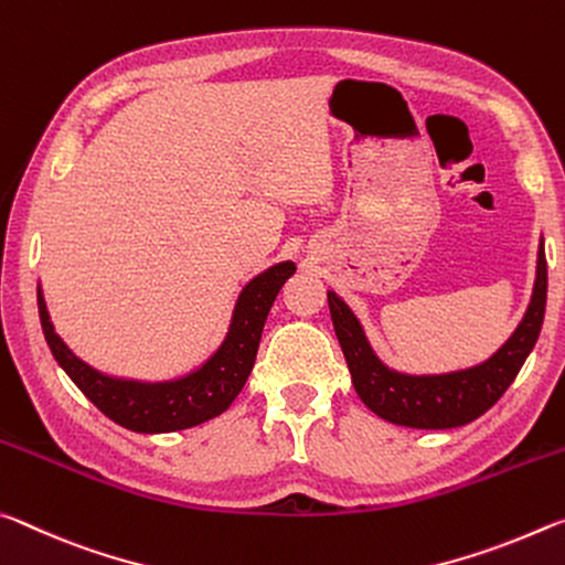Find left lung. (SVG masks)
<instances>
[{"mask_svg":"<svg viewBox=\"0 0 565 565\" xmlns=\"http://www.w3.org/2000/svg\"><path fill=\"white\" fill-rule=\"evenodd\" d=\"M545 292H548V267H545V249L541 243L531 305L521 326L486 363L443 375H408L387 367L370 348L353 310L332 290L328 292V305L360 401L383 420L395 425L443 430L476 420L495 405L498 397L515 381L518 370L523 367L541 335Z\"/></svg>","mask_w":565,"mask_h":565,"instance_id":"8db88e82","label":"left lung"}]
</instances>
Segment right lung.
Masks as SVG:
<instances>
[{
    "label": "right lung",
    "instance_id": "add662e5",
    "mask_svg": "<svg viewBox=\"0 0 565 565\" xmlns=\"http://www.w3.org/2000/svg\"><path fill=\"white\" fill-rule=\"evenodd\" d=\"M292 273L295 263L288 260L253 277L239 292L222 345L198 370L164 383L125 381L99 373L74 355L54 332L42 288H36V305L54 360L109 420L135 433H172L215 418L233 405L255 365L267 312Z\"/></svg>",
    "mask_w": 565,
    "mask_h": 565
}]
</instances>
